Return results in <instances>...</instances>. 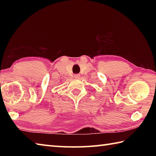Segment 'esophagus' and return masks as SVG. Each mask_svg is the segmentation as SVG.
Returning <instances> with one entry per match:
<instances>
[{
    "instance_id": "esophagus-1",
    "label": "esophagus",
    "mask_w": 156,
    "mask_h": 156,
    "mask_svg": "<svg viewBox=\"0 0 156 156\" xmlns=\"http://www.w3.org/2000/svg\"><path fill=\"white\" fill-rule=\"evenodd\" d=\"M74 77L75 78H76V79H78L80 77V75L78 74H74Z\"/></svg>"
}]
</instances>
